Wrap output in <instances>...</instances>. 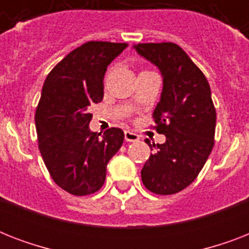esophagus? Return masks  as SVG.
I'll return each mask as SVG.
<instances>
[{
	"label": "esophagus",
	"instance_id": "34e87169",
	"mask_svg": "<svg viewBox=\"0 0 249 249\" xmlns=\"http://www.w3.org/2000/svg\"><path fill=\"white\" fill-rule=\"evenodd\" d=\"M124 137L126 142H137V141L140 140V136H138V134H136V133L133 132H129V130H125Z\"/></svg>",
	"mask_w": 249,
	"mask_h": 249
}]
</instances>
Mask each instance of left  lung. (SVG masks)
Listing matches in <instances>:
<instances>
[{
  "label": "left lung",
  "instance_id": "left-lung-1",
  "mask_svg": "<svg viewBox=\"0 0 249 249\" xmlns=\"http://www.w3.org/2000/svg\"><path fill=\"white\" fill-rule=\"evenodd\" d=\"M133 49L161 73L163 90L154 111L156 130L165 136L141 170L146 189L172 195L194 182L214 144L216 109L209 84L178 45L137 44Z\"/></svg>",
  "mask_w": 249,
  "mask_h": 249
}]
</instances>
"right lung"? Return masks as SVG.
<instances>
[{
  "label": "right lung",
  "instance_id": "obj_1",
  "mask_svg": "<svg viewBox=\"0 0 249 249\" xmlns=\"http://www.w3.org/2000/svg\"><path fill=\"white\" fill-rule=\"evenodd\" d=\"M126 48L86 42L53 68L41 90L35 115L41 156L56 185L76 196L101 189L107 164L124 142L119 128L102 136L90 130L89 106L103 99L107 67Z\"/></svg>",
  "mask_w": 249,
  "mask_h": 249
}]
</instances>
